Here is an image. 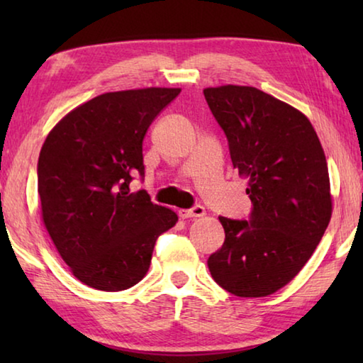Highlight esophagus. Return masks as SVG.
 <instances>
[{
  "label": "esophagus",
  "mask_w": 363,
  "mask_h": 363,
  "mask_svg": "<svg viewBox=\"0 0 363 363\" xmlns=\"http://www.w3.org/2000/svg\"><path fill=\"white\" fill-rule=\"evenodd\" d=\"M205 214V208L196 205L194 208H190V210H181L179 211V218L182 219H194V218H201Z\"/></svg>",
  "instance_id": "esophagus-1"
}]
</instances>
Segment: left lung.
<instances>
[{
  "instance_id": "1",
  "label": "left lung",
  "mask_w": 363,
  "mask_h": 363,
  "mask_svg": "<svg viewBox=\"0 0 363 363\" xmlns=\"http://www.w3.org/2000/svg\"><path fill=\"white\" fill-rule=\"evenodd\" d=\"M203 94L253 205L248 219L219 216L225 240L208 267L235 296H267L296 277L330 223L327 160L311 121L264 91L227 84Z\"/></svg>"
}]
</instances>
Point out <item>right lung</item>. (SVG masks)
I'll list each match as a JSON object with an SVG mask.
<instances>
[{
	"mask_svg": "<svg viewBox=\"0 0 363 363\" xmlns=\"http://www.w3.org/2000/svg\"><path fill=\"white\" fill-rule=\"evenodd\" d=\"M179 88L106 93L64 116L38 158L43 220L54 245L84 285L121 291L144 279L157 238L177 214L153 205L145 190L143 140Z\"/></svg>",
	"mask_w": 363,
	"mask_h": 363,
	"instance_id": "1",
	"label": "right lung"
}]
</instances>
